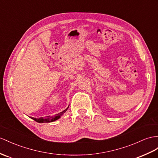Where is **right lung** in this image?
<instances>
[{
    "instance_id": "right-lung-1",
    "label": "right lung",
    "mask_w": 158,
    "mask_h": 158,
    "mask_svg": "<svg viewBox=\"0 0 158 158\" xmlns=\"http://www.w3.org/2000/svg\"><path fill=\"white\" fill-rule=\"evenodd\" d=\"M69 108V107L64 110V111H63L62 112L59 113V114L55 115V116H47V118H31V119H33V120H35V121H37L38 123H49V122H52V121H55L56 120H57L58 119H59L60 118L63 114L66 112V111L67 110V109Z\"/></svg>"
}]
</instances>
